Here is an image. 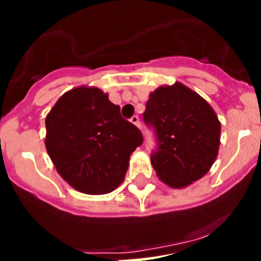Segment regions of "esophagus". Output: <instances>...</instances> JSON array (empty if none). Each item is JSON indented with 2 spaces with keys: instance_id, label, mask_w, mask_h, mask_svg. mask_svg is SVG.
<instances>
[{
  "instance_id": "1",
  "label": "esophagus",
  "mask_w": 261,
  "mask_h": 261,
  "mask_svg": "<svg viewBox=\"0 0 261 261\" xmlns=\"http://www.w3.org/2000/svg\"><path fill=\"white\" fill-rule=\"evenodd\" d=\"M131 123H133V125H135L136 127H140V120H139V117L138 116H134L133 118H131Z\"/></svg>"
}]
</instances>
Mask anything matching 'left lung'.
<instances>
[{"instance_id": "1", "label": "left lung", "mask_w": 261, "mask_h": 261, "mask_svg": "<svg viewBox=\"0 0 261 261\" xmlns=\"http://www.w3.org/2000/svg\"><path fill=\"white\" fill-rule=\"evenodd\" d=\"M144 120L156 133L150 161L163 184L184 189L208 173L218 156L221 122L203 97L178 82L162 85L149 94Z\"/></svg>"}]
</instances>
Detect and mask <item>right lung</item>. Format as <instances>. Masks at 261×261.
<instances>
[{
	"mask_svg": "<svg viewBox=\"0 0 261 261\" xmlns=\"http://www.w3.org/2000/svg\"><path fill=\"white\" fill-rule=\"evenodd\" d=\"M45 149L62 177L83 194L103 195L122 184L130 155L143 143L136 126L99 88H74L45 117Z\"/></svg>",
	"mask_w": 261,
	"mask_h": 261,
	"instance_id": "obj_1",
	"label": "right lung"
}]
</instances>
